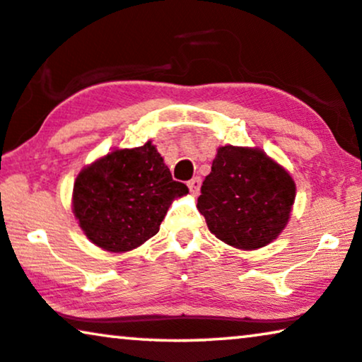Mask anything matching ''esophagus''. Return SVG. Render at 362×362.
Wrapping results in <instances>:
<instances>
[{"instance_id": "34e87169", "label": "esophagus", "mask_w": 362, "mask_h": 362, "mask_svg": "<svg viewBox=\"0 0 362 362\" xmlns=\"http://www.w3.org/2000/svg\"><path fill=\"white\" fill-rule=\"evenodd\" d=\"M188 188H190V192L193 195H198V192H200V187H202V179L200 177H193V179L187 183Z\"/></svg>"}]
</instances>
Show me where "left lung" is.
I'll return each mask as SVG.
<instances>
[{"mask_svg":"<svg viewBox=\"0 0 362 362\" xmlns=\"http://www.w3.org/2000/svg\"><path fill=\"white\" fill-rule=\"evenodd\" d=\"M293 200V179L266 152L223 146L203 180L197 208L218 239L251 251L282 233Z\"/></svg>","mask_w":362,"mask_h":362,"instance_id":"left-lung-1","label":"left lung"}]
</instances>
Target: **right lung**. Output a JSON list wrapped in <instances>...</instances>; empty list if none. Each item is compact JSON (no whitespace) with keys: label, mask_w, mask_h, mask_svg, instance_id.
I'll use <instances>...</instances> for the list:
<instances>
[{"label":"right lung","mask_w":362,"mask_h":362,"mask_svg":"<svg viewBox=\"0 0 362 362\" xmlns=\"http://www.w3.org/2000/svg\"><path fill=\"white\" fill-rule=\"evenodd\" d=\"M188 193L172 179L156 146L116 149L86 165L72 206L86 238L110 252L131 251L159 231L172 200Z\"/></svg>","instance_id":"1"}]
</instances>
